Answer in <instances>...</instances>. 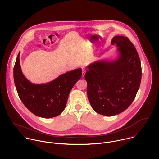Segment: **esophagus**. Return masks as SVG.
<instances>
[{
    "mask_svg": "<svg viewBox=\"0 0 159 159\" xmlns=\"http://www.w3.org/2000/svg\"><path fill=\"white\" fill-rule=\"evenodd\" d=\"M82 73H83V76L84 77V75H85V73H86V70L85 68L84 67H82Z\"/></svg>",
    "mask_w": 159,
    "mask_h": 159,
    "instance_id": "esophagus-1",
    "label": "esophagus"
}]
</instances>
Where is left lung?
I'll list each match as a JSON object with an SVG mask.
<instances>
[{
  "label": "left lung",
  "mask_w": 159,
  "mask_h": 159,
  "mask_svg": "<svg viewBox=\"0 0 159 159\" xmlns=\"http://www.w3.org/2000/svg\"><path fill=\"white\" fill-rule=\"evenodd\" d=\"M119 57L101 60L88 66L85 80L92 108L97 113L112 116L128 108L135 98L141 80V66L136 48L127 37L115 36Z\"/></svg>",
  "instance_id": "left-lung-1"
}]
</instances>
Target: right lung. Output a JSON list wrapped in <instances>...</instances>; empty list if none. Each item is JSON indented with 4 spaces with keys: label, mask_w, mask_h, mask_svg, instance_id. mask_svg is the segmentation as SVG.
<instances>
[{
    "label": "right lung",
    "mask_w": 159,
    "mask_h": 159,
    "mask_svg": "<svg viewBox=\"0 0 159 159\" xmlns=\"http://www.w3.org/2000/svg\"><path fill=\"white\" fill-rule=\"evenodd\" d=\"M20 56V52L13 68V76L23 104L31 113L41 117L51 118L61 114L66 108L70 92L81 77V68L62 74L47 83L34 84L23 74Z\"/></svg>",
    "instance_id": "1"
}]
</instances>
